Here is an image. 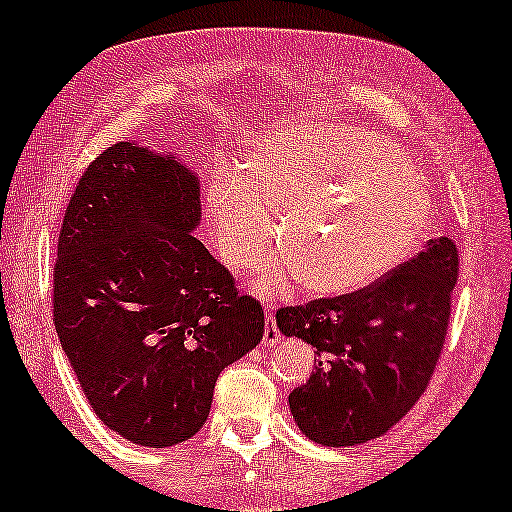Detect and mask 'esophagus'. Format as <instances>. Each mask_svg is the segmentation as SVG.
I'll use <instances>...</instances> for the list:
<instances>
[{
  "label": "esophagus",
  "instance_id": "obj_1",
  "mask_svg": "<svg viewBox=\"0 0 512 512\" xmlns=\"http://www.w3.org/2000/svg\"><path fill=\"white\" fill-rule=\"evenodd\" d=\"M279 340H282V335H279L277 326H275V319H272V312L268 310V312H265V333H263V342H265V345H277Z\"/></svg>",
  "mask_w": 512,
  "mask_h": 512
}]
</instances>
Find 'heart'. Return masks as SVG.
Returning a JSON list of instances; mask_svg holds the SVG:
<instances>
[{"instance_id":"b5f03b06","label":"heart","mask_w":512,"mask_h":512,"mask_svg":"<svg viewBox=\"0 0 512 512\" xmlns=\"http://www.w3.org/2000/svg\"><path fill=\"white\" fill-rule=\"evenodd\" d=\"M275 265L256 279L261 296L300 282L319 298L347 296L380 282L424 240L431 198L408 160L384 137L345 123H314L256 144L240 179L209 184L205 214L212 244L233 270Z\"/></svg>"}]
</instances>
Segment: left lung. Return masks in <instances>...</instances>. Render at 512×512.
Returning <instances> with one entry per match:
<instances>
[{"instance_id": "1", "label": "left lung", "mask_w": 512, "mask_h": 512, "mask_svg": "<svg viewBox=\"0 0 512 512\" xmlns=\"http://www.w3.org/2000/svg\"><path fill=\"white\" fill-rule=\"evenodd\" d=\"M457 272V247L436 237L382 282L277 312L282 335L319 354L310 380L289 396L307 438L361 445L408 415L443 349Z\"/></svg>"}]
</instances>
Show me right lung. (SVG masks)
<instances>
[{"mask_svg":"<svg viewBox=\"0 0 512 512\" xmlns=\"http://www.w3.org/2000/svg\"><path fill=\"white\" fill-rule=\"evenodd\" d=\"M200 216L198 172L128 139L88 165L62 221L60 345L95 415L144 447L195 436L216 377L263 340L258 300L193 235Z\"/></svg>","mask_w":512,"mask_h":512,"instance_id":"obj_1","label":"right lung"}]
</instances>
